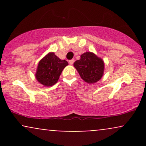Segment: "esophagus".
<instances>
[{
  "mask_svg": "<svg viewBox=\"0 0 146 146\" xmlns=\"http://www.w3.org/2000/svg\"><path fill=\"white\" fill-rule=\"evenodd\" d=\"M74 62H75V60L74 59H72L71 60H69V61H68V62H69L70 64L72 65L73 63H74Z\"/></svg>",
  "mask_w": 146,
  "mask_h": 146,
  "instance_id": "obj_1",
  "label": "esophagus"
}]
</instances>
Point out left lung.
<instances>
[{"label":"left lung","instance_id":"obj_1","mask_svg":"<svg viewBox=\"0 0 146 146\" xmlns=\"http://www.w3.org/2000/svg\"><path fill=\"white\" fill-rule=\"evenodd\" d=\"M73 66L76 68L81 78L88 84L99 81L104 75V62L92 52H86L75 61Z\"/></svg>","mask_w":146,"mask_h":146}]
</instances>
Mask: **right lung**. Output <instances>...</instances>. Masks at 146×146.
I'll return each mask as SVG.
<instances>
[{
    "label": "right lung",
    "mask_w": 146,
    "mask_h": 146,
    "mask_svg": "<svg viewBox=\"0 0 146 146\" xmlns=\"http://www.w3.org/2000/svg\"><path fill=\"white\" fill-rule=\"evenodd\" d=\"M68 64L65 60H60L53 52L48 53L38 63L36 78L45 86H51L57 83L63 69Z\"/></svg>",
    "instance_id": "obj_1"
}]
</instances>
